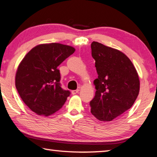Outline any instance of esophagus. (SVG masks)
<instances>
[{
  "label": "esophagus",
  "mask_w": 157,
  "mask_h": 157,
  "mask_svg": "<svg viewBox=\"0 0 157 157\" xmlns=\"http://www.w3.org/2000/svg\"><path fill=\"white\" fill-rule=\"evenodd\" d=\"M79 91V89H76V90H73L71 93H72L73 95H75L76 94H78V93Z\"/></svg>",
  "instance_id": "34e87169"
}]
</instances>
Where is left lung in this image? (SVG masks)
I'll return each mask as SVG.
<instances>
[{
    "mask_svg": "<svg viewBox=\"0 0 157 157\" xmlns=\"http://www.w3.org/2000/svg\"><path fill=\"white\" fill-rule=\"evenodd\" d=\"M91 47L98 75L94 81L96 91L90 102L91 113L100 121H112L134 105L139 94V77L120 50L96 41Z\"/></svg>",
    "mask_w": 157,
    "mask_h": 157,
    "instance_id": "1",
    "label": "left lung"
}]
</instances>
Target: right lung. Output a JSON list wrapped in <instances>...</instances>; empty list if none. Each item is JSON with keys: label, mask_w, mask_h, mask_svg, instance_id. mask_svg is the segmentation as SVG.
Here are the masks:
<instances>
[{"label": "right lung", "mask_w": 157, "mask_h": 157, "mask_svg": "<svg viewBox=\"0 0 157 157\" xmlns=\"http://www.w3.org/2000/svg\"><path fill=\"white\" fill-rule=\"evenodd\" d=\"M75 51L67 45L42 44L21 60L16 72V88L23 102L37 115L49 116L64 105L70 91L61 87L57 66Z\"/></svg>", "instance_id": "right-lung-1"}]
</instances>
